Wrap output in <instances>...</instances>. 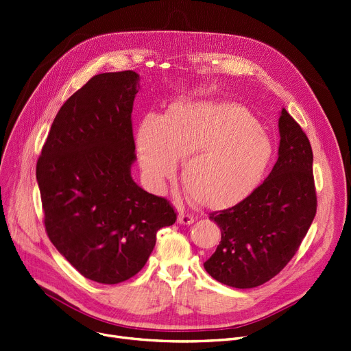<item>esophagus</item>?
Instances as JSON below:
<instances>
[{
    "label": "esophagus",
    "instance_id": "obj_1",
    "mask_svg": "<svg viewBox=\"0 0 351 351\" xmlns=\"http://www.w3.org/2000/svg\"><path fill=\"white\" fill-rule=\"evenodd\" d=\"M195 221V218L190 213H185V212H180L178 213V222L181 225H193Z\"/></svg>",
    "mask_w": 351,
    "mask_h": 351
}]
</instances>
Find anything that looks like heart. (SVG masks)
<instances>
[{
	"mask_svg": "<svg viewBox=\"0 0 351 351\" xmlns=\"http://www.w3.org/2000/svg\"><path fill=\"white\" fill-rule=\"evenodd\" d=\"M141 169L153 185L177 171L194 199L210 209L232 208L250 197L274 157L258 121L232 102L178 99L163 117L146 114L138 125Z\"/></svg>",
	"mask_w": 351,
	"mask_h": 351,
	"instance_id": "heart-1",
	"label": "heart"
}]
</instances>
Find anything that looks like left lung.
Segmentation results:
<instances>
[{
    "label": "left lung",
    "instance_id": "1",
    "mask_svg": "<svg viewBox=\"0 0 351 351\" xmlns=\"http://www.w3.org/2000/svg\"><path fill=\"white\" fill-rule=\"evenodd\" d=\"M278 129V158L264 182L245 201L209 215L222 237L204 267L212 278L233 288H254L276 277L316 215L309 139L285 108Z\"/></svg>",
    "mask_w": 351,
    "mask_h": 351
}]
</instances>
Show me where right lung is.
<instances>
[{
	"mask_svg": "<svg viewBox=\"0 0 351 351\" xmlns=\"http://www.w3.org/2000/svg\"><path fill=\"white\" fill-rule=\"evenodd\" d=\"M139 80L132 70L94 75L60 108L36 165L50 241L80 274L99 284L136 276L156 233L177 219L167 199L130 176Z\"/></svg>",
	"mask_w": 351,
	"mask_h": 351,
	"instance_id": "1",
	"label": "right lung"
}]
</instances>
